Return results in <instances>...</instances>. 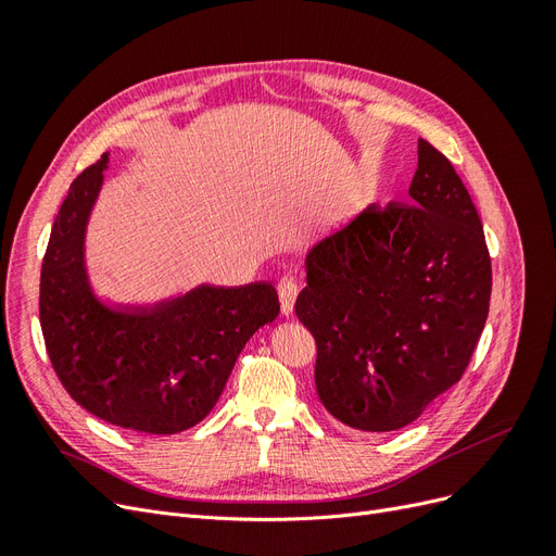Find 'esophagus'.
<instances>
[{"label": "esophagus", "mask_w": 556, "mask_h": 556, "mask_svg": "<svg viewBox=\"0 0 556 556\" xmlns=\"http://www.w3.org/2000/svg\"><path fill=\"white\" fill-rule=\"evenodd\" d=\"M278 296H280V311L285 317L294 313V301L299 296V285L294 278H282L278 282Z\"/></svg>", "instance_id": "obj_1"}]
</instances>
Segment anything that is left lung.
<instances>
[{"label":"left lung","instance_id":"left-lung-1","mask_svg":"<svg viewBox=\"0 0 556 556\" xmlns=\"http://www.w3.org/2000/svg\"><path fill=\"white\" fill-rule=\"evenodd\" d=\"M410 204H368L306 255L296 317L339 422L396 431L457 384L490 313L482 223L450 160L417 143Z\"/></svg>","mask_w":556,"mask_h":556}]
</instances>
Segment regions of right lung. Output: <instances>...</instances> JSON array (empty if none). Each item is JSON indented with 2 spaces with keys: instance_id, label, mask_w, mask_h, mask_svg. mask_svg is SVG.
<instances>
[{
  "instance_id": "right-lung-1",
  "label": "right lung",
  "mask_w": 556,
  "mask_h": 556,
  "mask_svg": "<svg viewBox=\"0 0 556 556\" xmlns=\"http://www.w3.org/2000/svg\"><path fill=\"white\" fill-rule=\"evenodd\" d=\"M109 153L83 172L55 217L41 266L39 317L58 378L88 413L166 435L199 425L220 399L241 350L280 313L274 282L197 288L155 301L99 296L88 227Z\"/></svg>"
}]
</instances>
